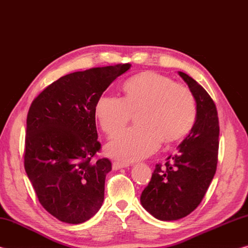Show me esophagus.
I'll return each mask as SVG.
<instances>
[{
	"label": "esophagus",
	"instance_id": "34e87169",
	"mask_svg": "<svg viewBox=\"0 0 248 248\" xmlns=\"http://www.w3.org/2000/svg\"><path fill=\"white\" fill-rule=\"evenodd\" d=\"M128 166H129V163L119 162V161L112 162V170H118L120 169H124V167H128Z\"/></svg>",
	"mask_w": 248,
	"mask_h": 248
}]
</instances>
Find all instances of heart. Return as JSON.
<instances>
[{"label": "heart", "instance_id": "obj_1", "mask_svg": "<svg viewBox=\"0 0 248 248\" xmlns=\"http://www.w3.org/2000/svg\"><path fill=\"white\" fill-rule=\"evenodd\" d=\"M124 97L102 96L95 116L109 138L123 131L133 114L138 127L127 130L107 146L111 157L137 161L156 151L161 142L173 143L186 136L197 114L194 95L186 86L156 72H142L124 84Z\"/></svg>", "mask_w": 248, "mask_h": 248}]
</instances>
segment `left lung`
<instances>
[{
	"instance_id": "8db88e82",
	"label": "left lung",
	"mask_w": 248,
	"mask_h": 248,
	"mask_svg": "<svg viewBox=\"0 0 248 248\" xmlns=\"http://www.w3.org/2000/svg\"><path fill=\"white\" fill-rule=\"evenodd\" d=\"M194 95L197 114L178 152L169 156L164 166L156 164L141 204L161 221H174L191 213L207 192L217 170L219 150V118L212 98L200 84L178 72Z\"/></svg>"
}]
</instances>
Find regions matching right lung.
I'll list each match as a JSON object with an SVG mask.
<instances>
[{
	"mask_svg": "<svg viewBox=\"0 0 248 248\" xmlns=\"http://www.w3.org/2000/svg\"><path fill=\"white\" fill-rule=\"evenodd\" d=\"M130 64L66 74L33 99L27 115L24 166L41 205L58 220L78 224L104 201L108 158L91 161L100 150L95 106Z\"/></svg>",
	"mask_w": 248,
	"mask_h": 248,
	"instance_id": "obj_1",
	"label": "right lung"
}]
</instances>
